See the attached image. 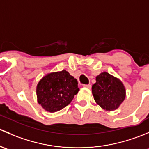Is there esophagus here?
I'll return each mask as SVG.
<instances>
[{
	"label": "esophagus",
	"instance_id": "obj_1",
	"mask_svg": "<svg viewBox=\"0 0 149 149\" xmlns=\"http://www.w3.org/2000/svg\"><path fill=\"white\" fill-rule=\"evenodd\" d=\"M84 87H87V88H91V85H83Z\"/></svg>",
	"mask_w": 149,
	"mask_h": 149
}]
</instances>
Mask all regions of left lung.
Masks as SVG:
<instances>
[{
    "label": "left lung",
    "instance_id": "obj_1",
    "mask_svg": "<svg viewBox=\"0 0 149 149\" xmlns=\"http://www.w3.org/2000/svg\"><path fill=\"white\" fill-rule=\"evenodd\" d=\"M92 93L96 103L108 111L116 110L125 97V89L122 82L106 72L96 77Z\"/></svg>",
    "mask_w": 149,
    "mask_h": 149
}]
</instances>
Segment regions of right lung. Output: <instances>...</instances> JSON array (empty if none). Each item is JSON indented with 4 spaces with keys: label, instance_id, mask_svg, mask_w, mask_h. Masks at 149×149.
I'll use <instances>...</instances> for the list:
<instances>
[{
    "label": "right lung",
    "instance_id": "right-lung-1",
    "mask_svg": "<svg viewBox=\"0 0 149 149\" xmlns=\"http://www.w3.org/2000/svg\"><path fill=\"white\" fill-rule=\"evenodd\" d=\"M77 85V80L66 70L49 73L36 87L38 102L47 111H59L72 102L79 90Z\"/></svg>",
    "mask_w": 149,
    "mask_h": 149
}]
</instances>
